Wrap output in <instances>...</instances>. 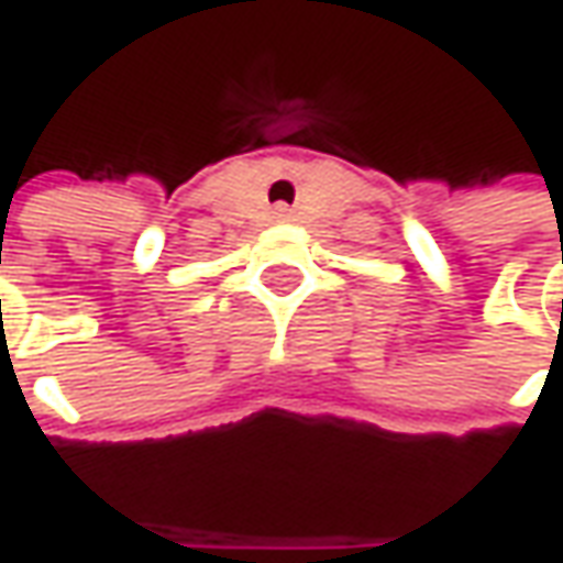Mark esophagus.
Masks as SVG:
<instances>
[{
  "label": "esophagus",
  "mask_w": 563,
  "mask_h": 563,
  "mask_svg": "<svg viewBox=\"0 0 563 563\" xmlns=\"http://www.w3.org/2000/svg\"><path fill=\"white\" fill-rule=\"evenodd\" d=\"M275 216H278V219H288V216H291V209H288V206H275Z\"/></svg>",
  "instance_id": "esophagus-1"
}]
</instances>
